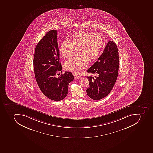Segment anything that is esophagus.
<instances>
[{"label": "esophagus", "instance_id": "34e87169", "mask_svg": "<svg viewBox=\"0 0 153 153\" xmlns=\"http://www.w3.org/2000/svg\"><path fill=\"white\" fill-rule=\"evenodd\" d=\"M74 78L75 79H79V77H80V76H79V75L76 74H74Z\"/></svg>", "mask_w": 153, "mask_h": 153}]
</instances>
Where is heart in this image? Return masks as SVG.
<instances>
[{
  "mask_svg": "<svg viewBox=\"0 0 153 153\" xmlns=\"http://www.w3.org/2000/svg\"><path fill=\"white\" fill-rule=\"evenodd\" d=\"M71 41L65 39L61 43L59 51L65 58L72 55L74 48H78L77 57H71L64 63V68L69 71L79 73L88 64L89 59L92 60L100 53L103 45V38L99 34L80 31L72 35Z\"/></svg>",
  "mask_w": 153,
  "mask_h": 153,
  "instance_id": "1",
  "label": "heart"
}]
</instances>
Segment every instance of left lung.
Masks as SVG:
<instances>
[{
	"mask_svg": "<svg viewBox=\"0 0 153 153\" xmlns=\"http://www.w3.org/2000/svg\"><path fill=\"white\" fill-rule=\"evenodd\" d=\"M119 64L117 45L113 41H109L97 62L87 70L88 73L97 75L95 78L87 77L89 86L86 92L91 98L99 100L110 92L117 78Z\"/></svg>",
	"mask_w": 153,
	"mask_h": 153,
	"instance_id": "obj_1",
	"label": "left lung"
}]
</instances>
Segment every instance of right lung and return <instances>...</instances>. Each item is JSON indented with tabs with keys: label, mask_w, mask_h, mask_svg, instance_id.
Wrapping results in <instances>:
<instances>
[{
	"label": "right lung",
	"mask_w": 153,
	"mask_h": 153,
	"mask_svg": "<svg viewBox=\"0 0 153 153\" xmlns=\"http://www.w3.org/2000/svg\"><path fill=\"white\" fill-rule=\"evenodd\" d=\"M57 31H49L36 46L33 67L36 79L48 98L61 101L67 96L69 83L74 77L70 71L56 77L62 70L57 42Z\"/></svg>",
	"instance_id": "right-lung-1"
}]
</instances>
